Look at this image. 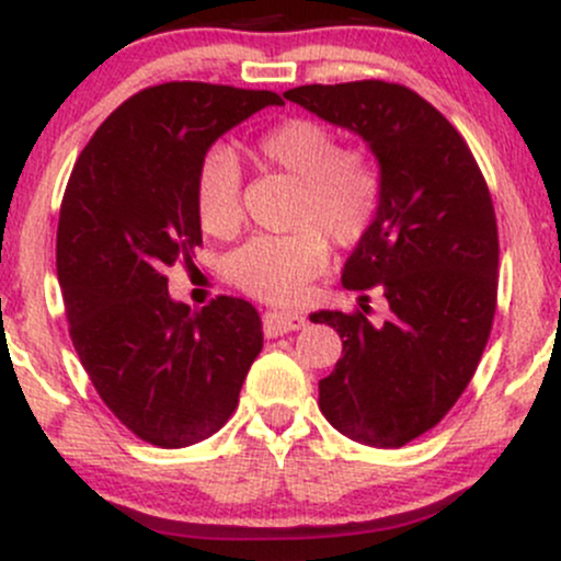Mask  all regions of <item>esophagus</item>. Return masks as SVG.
Masks as SVG:
<instances>
[{
    "label": "esophagus",
    "mask_w": 561,
    "mask_h": 561,
    "mask_svg": "<svg viewBox=\"0 0 561 561\" xmlns=\"http://www.w3.org/2000/svg\"><path fill=\"white\" fill-rule=\"evenodd\" d=\"M306 327V317L293 311H266L263 313V332L266 337H279V334L302 330Z\"/></svg>",
    "instance_id": "1"
}]
</instances>
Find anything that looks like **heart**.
Returning a JSON list of instances; mask_svg holds the SVG:
<instances>
[{
  "label": "heart",
  "instance_id": "1",
  "mask_svg": "<svg viewBox=\"0 0 561 561\" xmlns=\"http://www.w3.org/2000/svg\"><path fill=\"white\" fill-rule=\"evenodd\" d=\"M253 156L300 182L287 234H255L231 253L229 279L268 302L298 300L327 268L330 237L356 244L369 234L382 203V173L364 150H343L330 126L285 118L261 134ZM195 210L205 234L231 240L242 227V173L229 150H210L195 173Z\"/></svg>",
  "mask_w": 561,
  "mask_h": 561
}]
</instances>
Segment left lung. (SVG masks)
Segmentation results:
<instances>
[{
	"label": "left lung",
	"instance_id": "obj_1",
	"mask_svg": "<svg viewBox=\"0 0 561 561\" xmlns=\"http://www.w3.org/2000/svg\"><path fill=\"white\" fill-rule=\"evenodd\" d=\"M285 100L358 134L379 163L382 203L345 261L343 287L382 293L390 319L375 327L362 311H317L311 321L343 340V358L319 382L321 414L353 440L401 448L459 401L491 337V192L461 134L401 83H308Z\"/></svg>",
	"mask_w": 561,
	"mask_h": 561
}]
</instances>
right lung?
Returning a JSON list of instances; mask_svg holds the SVG:
<instances>
[{
	"label": "right lung",
	"mask_w": 561,
	"mask_h": 561,
	"mask_svg": "<svg viewBox=\"0 0 561 561\" xmlns=\"http://www.w3.org/2000/svg\"><path fill=\"white\" fill-rule=\"evenodd\" d=\"M282 96L203 81L141 89L94 131L57 224L70 340L107 409L141 440L184 448L227 424L263 347L248 300L203 311L169 295L165 268L203 244L195 173L218 137Z\"/></svg>",
	"instance_id": "1"
}]
</instances>
